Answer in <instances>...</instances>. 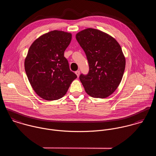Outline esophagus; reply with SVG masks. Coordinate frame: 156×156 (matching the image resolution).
<instances>
[{
  "label": "esophagus",
  "instance_id": "obj_1",
  "mask_svg": "<svg viewBox=\"0 0 156 156\" xmlns=\"http://www.w3.org/2000/svg\"><path fill=\"white\" fill-rule=\"evenodd\" d=\"M75 73H76V74L77 75V76L79 77V75H80V71H76L75 72Z\"/></svg>",
  "mask_w": 156,
  "mask_h": 156
}]
</instances>
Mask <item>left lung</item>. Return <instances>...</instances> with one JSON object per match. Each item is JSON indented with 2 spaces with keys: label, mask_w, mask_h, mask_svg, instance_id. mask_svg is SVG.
<instances>
[{
  "label": "left lung",
  "mask_w": 156,
  "mask_h": 156,
  "mask_svg": "<svg viewBox=\"0 0 156 156\" xmlns=\"http://www.w3.org/2000/svg\"><path fill=\"white\" fill-rule=\"evenodd\" d=\"M89 64L87 75L80 82L87 93L94 98H106L119 86L126 67V59L118 43L109 35L88 28L76 35Z\"/></svg>",
  "instance_id": "left-lung-1"
}]
</instances>
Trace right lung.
<instances>
[{
	"label": "right lung",
	"mask_w": 156,
	"mask_h": 156,
	"mask_svg": "<svg viewBox=\"0 0 156 156\" xmlns=\"http://www.w3.org/2000/svg\"><path fill=\"white\" fill-rule=\"evenodd\" d=\"M71 37L70 33L53 30L40 37L29 49L25 71L32 88L44 100L62 98L77 78L64 57Z\"/></svg>",
	"instance_id": "obj_1"
}]
</instances>
